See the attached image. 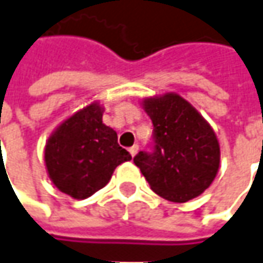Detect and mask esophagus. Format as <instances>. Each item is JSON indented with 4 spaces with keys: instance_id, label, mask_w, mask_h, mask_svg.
<instances>
[{
    "instance_id": "34e87169",
    "label": "esophagus",
    "mask_w": 263,
    "mask_h": 263,
    "mask_svg": "<svg viewBox=\"0 0 263 263\" xmlns=\"http://www.w3.org/2000/svg\"><path fill=\"white\" fill-rule=\"evenodd\" d=\"M138 149H139V146H138V145H132L131 148H129V154H131L132 157H135V155H137L138 154Z\"/></svg>"
}]
</instances>
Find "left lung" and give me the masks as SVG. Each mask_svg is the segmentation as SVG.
<instances>
[{
    "instance_id": "8db88e82",
    "label": "left lung",
    "mask_w": 263,
    "mask_h": 263,
    "mask_svg": "<svg viewBox=\"0 0 263 263\" xmlns=\"http://www.w3.org/2000/svg\"><path fill=\"white\" fill-rule=\"evenodd\" d=\"M154 131L152 152L141 151L134 162L151 189L171 202L199 196L219 170V142L205 118L178 93L142 101Z\"/></svg>"
}]
</instances>
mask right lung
<instances>
[{
  "label": "right lung",
  "mask_w": 263,
  "mask_h": 263,
  "mask_svg": "<svg viewBox=\"0 0 263 263\" xmlns=\"http://www.w3.org/2000/svg\"><path fill=\"white\" fill-rule=\"evenodd\" d=\"M104 108L92 102L58 126L45 145V165L57 188L85 199L109 182L115 168L131 159L117 132L102 124Z\"/></svg>",
  "instance_id": "add662e5"
}]
</instances>
